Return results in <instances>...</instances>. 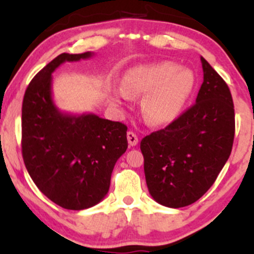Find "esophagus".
I'll list each match as a JSON object with an SVG mask.
<instances>
[{
  "label": "esophagus",
  "mask_w": 254,
  "mask_h": 254,
  "mask_svg": "<svg viewBox=\"0 0 254 254\" xmlns=\"http://www.w3.org/2000/svg\"><path fill=\"white\" fill-rule=\"evenodd\" d=\"M127 142H129V145H131V147H133V145L138 143V137H137L136 133L132 132V131H127Z\"/></svg>",
  "instance_id": "esophagus-1"
}]
</instances>
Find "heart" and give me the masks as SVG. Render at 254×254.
I'll return each instance as SVG.
<instances>
[{
    "label": "heart",
    "instance_id": "obj_1",
    "mask_svg": "<svg viewBox=\"0 0 254 254\" xmlns=\"http://www.w3.org/2000/svg\"><path fill=\"white\" fill-rule=\"evenodd\" d=\"M194 77L191 70L178 68L177 64L162 62L144 64L131 68L125 74L123 93L113 97L119 99L144 95L142 112L151 124L162 125L173 122L182 111L193 89Z\"/></svg>",
    "mask_w": 254,
    "mask_h": 254
}]
</instances>
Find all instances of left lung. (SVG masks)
Returning <instances> with one entry per match:
<instances>
[{"instance_id": "left-lung-1", "label": "left lung", "mask_w": 254, "mask_h": 254, "mask_svg": "<svg viewBox=\"0 0 254 254\" xmlns=\"http://www.w3.org/2000/svg\"><path fill=\"white\" fill-rule=\"evenodd\" d=\"M200 62L203 83L196 104L141 141L148 190L154 200L168 208L190 205L211 188L234 141L230 90L203 57Z\"/></svg>"}]
</instances>
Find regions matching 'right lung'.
I'll return each instance as SVG.
<instances>
[{"instance_id": "obj_1", "label": "right lung", "mask_w": 254, "mask_h": 254, "mask_svg": "<svg viewBox=\"0 0 254 254\" xmlns=\"http://www.w3.org/2000/svg\"><path fill=\"white\" fill-rule=\"evenodd\" d=\"M93 52L61 54L28 84L22 101V157L28 174L49 199L83 210L104 199L111 174L127 148V125L94 113L62 112L52 99V72Z\"/></svg>"}]
</instances>
